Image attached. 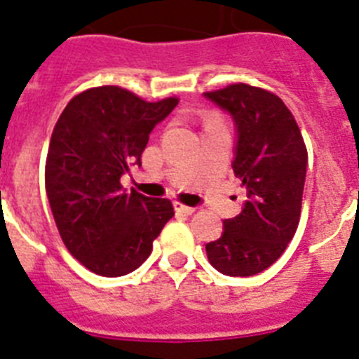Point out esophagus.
Segmentation results:
<instances>
[{
  "label": "esophagus",
  "instance_id": "esophagus-1",
  "mask_svg": "<svg viewBox=\"0 0 359 359\" xmlns=\"http://www.w3.org/2000/svg\"><path fill=\"white\" fill-rule=\"evenodd\" d=\"M173 208H175V211L180 212V215H193V212H195V208H191V205H184V203L180 202L173 203Z\"/></svg>",
  "mask_w": 359,
  "mask_h": 359
}]
</instances>
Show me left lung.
Masks as SVG:
<instances>
[{"mask_svg": "<svg viewBox=\"0 0 359 359\" xmlns=\"http://www.w3.org/2000/svg\"><path fill=\"white\" fill-rule=\"evenodd\" d=\"M203 96L234 121L232 170L247 189L240 215L224 219L222 236L205 245L208 259L224 276H256L279 259L295 234L308 151L279 96L247 83Z\"/></svg>", "mask_w": 359, "mask_h": 359, "instance_id": "left-lung-1", "label": "left lung"}]
</instances>
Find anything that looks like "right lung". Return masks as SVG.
<instances>
[{
  "label": "right lung",
  "instance_id": "1",
  "mask_svg": "<svg viewBox=\"0 0 359 359\" xmlns=\"http://www.w3.org/2000/svg\"><path fill=\"white\" fill-rule=\"evenodd\" d=\"M177 103L93 87L71 100L55 125L44 175L51 215L71 256L98 276L134 272L173 216L170 200L127 193L119 179L141 166L151 130Z\"/></svg>",
  "mask_w": 359,
  "mask_h": 359
}]
</instances>
